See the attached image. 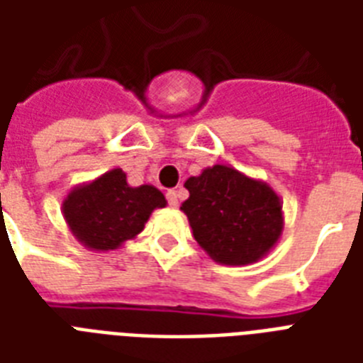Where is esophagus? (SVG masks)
<instances>
[{"mask_svg":"<svg viewBox=\"0 0 363 363\" xmlns=\"http://www.w3.org/2000/svg\"><path fill=\"white\" fill-rule=\"evenodd\" d=\"M165 196H167V201H169L171 207H177V205H179V192H177V190H167Z\"/></svg>","mask_w":363,"mask_h":363,"instance_id":"1","label":"esophagus"}]
</instances>
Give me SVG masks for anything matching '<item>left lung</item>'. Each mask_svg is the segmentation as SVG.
<instances>
[{
    "mask_svg": "<svg viewBox=\"0 0 363 363\" xmlns=\"http://www.w3.org/2000/svg\"><path fill=\"white\" fill-rule=\"evenodd\" d=\"M181 211L194 239L222 265H248L269 254L284 230L279 194L267 182L216 164L190 177Z\"/></svg>",
    "mask_w": 363,
    "mask_h": 363,
    "instance_id": "obj_1",
    "label": "left lung"
}]
</instances>
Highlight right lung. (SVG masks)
Masks as SVG:
<instances>
[{
  "instance_id": "add662e5",
  "label": "right lung",
  "mask_w": 363,
  "mask_h": 363,
  "mask_svg": "<svg viewBox=\"0 0 363 363\" xmlns=\"http://www.w3.org/2000/svg\"><path fill=\"white\" fill-rule=\"evenodd\" d=\"M167 199L152 184L130 186L121 167L71 188L62 201V215L82 247L96 252L121 248L145 230L152 211Z\"/></svg>"
}]
</instances>
